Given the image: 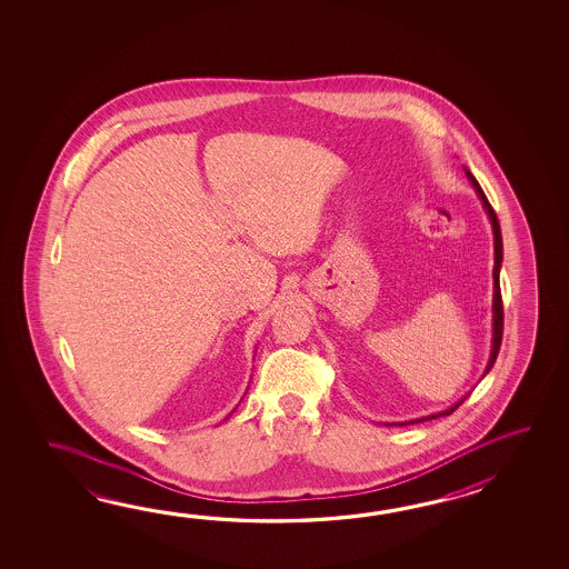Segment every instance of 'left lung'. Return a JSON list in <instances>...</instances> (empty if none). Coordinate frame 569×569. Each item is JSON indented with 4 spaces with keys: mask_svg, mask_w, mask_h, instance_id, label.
I'll use <instances>...</instances> for the list:
<instances>
[{
    "mask_svg": "<svg viewBox=\"0 0 569 569\" xmlns=\"http://www.w3.org/2000/svg\"><path fill=\"white\" fill-rule=\"evenodd\" d=\"M466 174H468V179L472 182L473 191L476 194L480 197V201H482L483 211L488 213V219H490V223H492V233H495V270H492V279H495V295H492V348H490V358H488V366H486V370H483V376L490 372V368L495 366L496 356H498V350H500V343H502V295H500V267H502V236H500V226H498V218H496L495 209L492 206L488 203V199H486V194H483L482 187L478 184V181L473 179L472 172L466 169ZM468 399V397H463V399L458 400L453 407H449L446 411L436 412V415H429V417H421V419H412V421H407V423L399 425H411V423H423V421H431V419H437V417H443V415H451V412L456 411L458 407H460L463 400Z\"/></svg>",
    "mask_w": 569,
    "mask_h": 569,
    "instance_id": "left-lung-1",
    "label": "left lung"
}]
</instances>
